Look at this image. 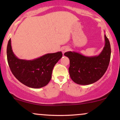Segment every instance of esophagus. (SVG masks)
<instances>
[{"label": "esophagus", "mask_w": 120, "mask_h": 120, "mask_svg": "<svg viewBox=\"0 0 120 120\" xmlns=\"http://www.w3.org/2000/svg\"><path fill=\"white\" fill-rule=\"evenodd\" d=\"M68 49H69V48L68 47L64 46V47H63L61 48V51L63 53H64L65 52H67V51H68Z\"/></svg>", "instance_id": "esophagus-1"}]
</instances>
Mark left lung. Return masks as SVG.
<instances>
[{
  "label": "left lung",
  "instance_id": "8db88e82",
  "mask_svg": "<svg viewBox=\"0 0 120 120\" xmlns=\"http://www.w3.org/2000/svg\"><path fill=\"white\" fill-rule=\"evenodd\" d=\"M104 38L105 45L98 56H86L74 51L64 53L69 59V72L75 83L81 85H90L100 79L105 73L110 61L111 49L105 34Z\"/></svg>",
  "mask_w": 120,
  "mask_h": 120
}]
</instances>
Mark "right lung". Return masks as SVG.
<instances>
[{"mask_svg":"<svg viewBox=\"0 0 120 120\" xmlns=\"http://www.w3.org/2000/svg\"><path fill=\"white\" fill-rule=\"evenodd\" d=\"M7 56L9 67L15 77L27 87L39 89L49 83L53 67L61 58L63 53L61 51L47 53L32 60L20 59L12 51L10 39L8 43Z\"/></svg>","mask_w":120,"mask_h":120,"instance_id":"1","label":"right lung"}]
</instances>
